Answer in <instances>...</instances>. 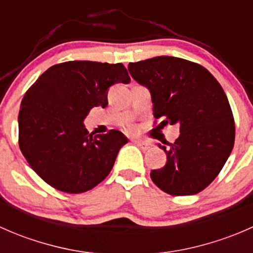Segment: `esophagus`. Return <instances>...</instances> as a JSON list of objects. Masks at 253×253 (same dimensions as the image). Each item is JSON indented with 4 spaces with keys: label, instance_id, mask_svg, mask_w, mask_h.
Listing matches in <instances>:
<instances>
[{
    "label": "esophagus",
    "instance_id": "34e87169",
    "mask_svg": "<svg viewBox=\"0 0 253 253\" xmlns=\"http://www.w3.org/2000/svg\"><path fill=\"white\" fill-rule=\"evenodd\" d=\"M136 143H137V145H138V147L141 148L142 150H149L150 148L153 147V145H152V143H149V142H144V141H137Z\"/></svg>",
    "mask_w": 253,
    "mask_h": 253
}]
</instances>
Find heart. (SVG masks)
I'll return each mask as SVG.
<instances>
[{
	"label": "heart",
	"mask_w": 253,
	"mask_h": 253,
	"mask_svg": "<svg viewBox=\"0 0 253 253\" xmlns=\"http://www.w3.org/2000/svg\"><path fill=\"white\" fill-rule=\"evenodd\" d=\"M124 129L126 132H131V133H133V132L137 131V127L134 126L133 124H125L124 125Z\"/></svg>",
	"instance_id": "1"
}]
</instances>
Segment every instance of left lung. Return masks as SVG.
Listing matches in <instances>:
<instances>
[{"instance_id":"obj_1","label":"left lung","mask_w":253,"mask_h":253,"mask_svg":"<svg viewBox=\"0 0 253 253\" xmlns=\"http://www.w3.org/2000/svg\"><path fill=\"white\" fill-rule=\"evenodd\" d=\"M128 71L149 89L160 125H180L175 143L160 145L168 162L150 172L153 182L171 196L203 191L223 169L235 142V121L221 85L203 66L171 56L129 62Z\"/></svg>"}]
</instances>
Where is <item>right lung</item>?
Segmentation results:
<instances>
[{"label":"right lung","instance_id":"obj_1","mask_svg":"<svg viewBox=\"0 0 253 253\" xmlns=\"http://www.w3.org/2000/svg\"><path fill=\"white\" fill-rule=\"evenodd\" d=\"M129 81L122 63L68 61L51 66L28 89L18 115V142L47 185L82 193L109 175L127 138L116 129L89 133L83 120L95 106L108 105L112 84Z\"/></svg>","mask_w":253,"mask_h":253}]
</instances>
